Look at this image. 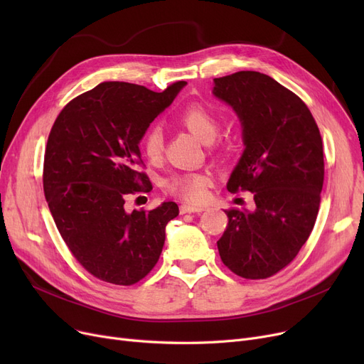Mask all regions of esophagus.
I'll return each mask as SVG.
<instances>
[{"label": "esophagus", "mask_w": 364, "mask_h": 364, "mask_svg": "<svg viewBox=\"0 0 364 364\" xmlns=\"http://www.w3.org/2000/svg\"><path fill=\"white\" fill-rule=\"evenodd\" d=\"M202 211H205V206H196V205H188V203H183L180 206V213L181 214H200Z\"/></svg>", "instance_id": "1"}]
</instances>
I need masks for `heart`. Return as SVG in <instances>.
<instances>
[{"instance_id": "heart-1", "label": "heart", "mask_w": 364, "mask_h": 364, "mask_svg": "<svg viewBox=\"0 0 364 364\" xmlns=\"http://www.w3.org/2000/svg\"><path fill=\"white\" fill-rule=\"evenodd\" d=\"M177 119L183 124L190 132L203 141L211 143L220 128L217 114L205 106L203 103H188L177 113ZM225 143H220V147H224ZM141 147L149 159L161 158L164 151V134L159 127H150L143 136ZM209 177L203 172H188V174L172 176L165 181L168 193L174 195L186 202H199L206 193V187Z\"/></svg>"}]
</instances>
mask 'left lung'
<instances>
[{
  "instance_id": "obj_1",
  "label": "left lung",
  "mask_w": 364,
  "mask_h": 364,
  "mask_svg": "<svg viewBox=\"0 0 364 364\" xmlns=\"http://www.w3.org/2000/svg\"><path fill=\"white\" fill-rule=\"evenodd\" d=\"M236 112L245 150L228 192L254 193L255 209H228L217 242L221 261L243 279H267L298 255L314 227L324 180L318 127L296 94L272 76L240 70L214 80Z\"/></svg>"
}]
</instances>
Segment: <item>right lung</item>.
<instances>
[{
	"label": "right lung",
	"instance_id": "1",
	"mask_svg": "<svg viewBox=\"0 0 364 364\" xmlns=\"http://www.w3.org/2000/svg\"><path fill=\"white\" fill-rule=\"evenodd\" d=\"M155 92L129 82H102L70 100L50 131L43 184L60 236L84 269L129 286L156 265L176 202L125 211L128 196L150 192L139 143L186 85Z\"/></svg>",
	"mask_w": 364,
	"mask_h": 364
}]
</instances>
